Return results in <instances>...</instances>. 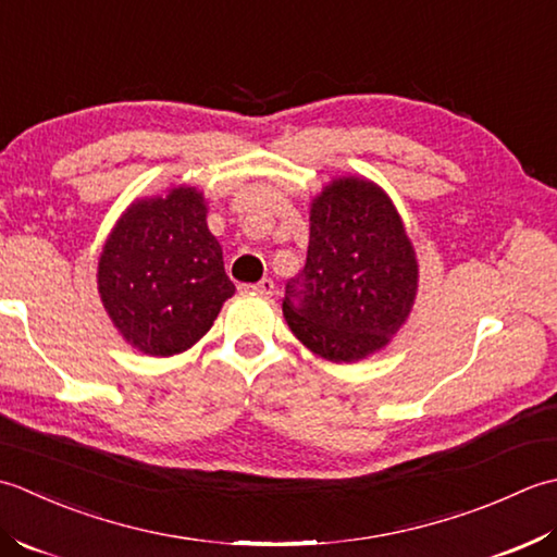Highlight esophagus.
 <instances>
[{"label":"esophagus","mask_w":557,"mask_h":557,"mask_svg":"<svg viewBox=\"0 0 557 557\" xmlns=\"http://www.w3.org/2000/svg\"><path fill=\"white\" fill-rule=\"evenodd\" d=\"M245 288L255 290V293H259V295H271V293H274V281H271V278H262L259 283H255V286H245Z\"/></svg>","instance_id":"obj_1"}]
</instances>
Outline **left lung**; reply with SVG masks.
<instances>
[{
	"label": "left lung",
	"instance_id": "8db88e82",
	"mask_svg": "<svg viewBox=\"0 0 557 557\" xmlns=\"http://www.w3.org/2000/svg\"><path fill=\"white\" fill-rule=\"evenodd\" d=\"M418 259L387 191L366 177H336L310 203L308 262L286 283L283 314L312 354L358 362L406 324Z\"/></svg>",
	"mask_w": 557,
	"mask_h": 557
}]
</instances>
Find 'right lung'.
<instances>
[{
    "mask_svg": "<svg viewBox=\"0 0 557 557\" xmlns=\"http://www.w3.org/2000/svg\"><path fill=\"white\" fill-rule=\"evenodd\" d=\"M197 187L136 199L108 235L98 293L124 342L168 358L195 346L235 293Z\"/></svg>",
    "mask_w": 557,
    "mask_h": 557,
    "instance_id": "1",
    "label": "right lung"
}]
</instances>
